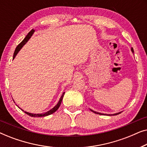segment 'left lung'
I'll list each match as a JSON object with an SVG mask.
<instances>
[{
  "label": "left lung",
  "mask_w": 147,
  "mask_h": 147,
  "mask_svg": "<svg viewBox=\"0 0 147 147\" xmlns=\"http://www.w3.org/2000/svg\"><path fill=\"white\" fill-rule=\"evenodd\" d=\"M131 51H132V53H134V50H133V48H131ZM90 110H91L92 112H93L94 113H95V114H100V115H108V116H115V115H118V114H120L122 112H118V113H116V114H102V113H100V112H95V111H94V110H91V109H90Z\"/></svg>",
  "instance_id": "8db88e82"
}]
</instances>
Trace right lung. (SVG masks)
Instances as JSON below:
<instances>
[{
    "label": "right lung",
    "mask_w": 147,
    "mask_h": 147,
    "mask_svg": "<svg viewBox=\"0 0 147 147\" xmlns=\"http://www.w3.org/2000/svg\"><path fill=\"white\" fill-rule=\"evenodd\" d=\"M35 30H34L33 29H32L31 31H30L29 33L27 34V35L26 36L25 39H24L23 40V41H22L21 43H19V45H17V47H16V49H15V52H14L13 58V59H15V57H16V55H17V53H19V51H20V50H21V48L23 47V45H25V44L26 43H27V42L28 41H29V39H30V38L31 37V36L33 35V34L34 33V32H35ZM64 94H65V92H63V93L62 94L61 98H60V99H59V102H58V103L57 104V105H55L53 108H52V109L49 110V111L45 112V113H42V114H33V113H29V112H26V111H24V110H22V109H21V110H23V111H24V112H25V113L28 114V115L30 116H32V117H43V116H49V115H50V114L54 113V112H55L56 111V110H57L58 109V108H59V106H60V105H61V102H62V100H63Z\"/></svg>",
    "instance_id": "obj_1"
}]
</instances>
